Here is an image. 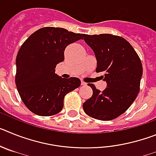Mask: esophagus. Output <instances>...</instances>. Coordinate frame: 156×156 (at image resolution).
<instances>
[{
  "label": "esophagus",
  "instance_id": "obj_1",
  "mask_svg": "<svg viewBox=\"0 0 156 156\" xmlns=\"http://www.w3.org/2000/svg\"><path fill=\"white\" fill-rule=\"evenodd\" d=\"M81 85H83V86H86L87 83L85 82H83V81H81Z\"/></svg>",
  "mask_w": 156,
  "mask_h": 156
}]
</instances>
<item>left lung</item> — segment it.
I'll return each mask as SVG.
<instances>
[{
  "label": "left lung",
  "instance_id": "left-lung-1",
  "mask_svg": "<svg viewBox=\"0 0 156 156\" xmlns=\"http://www.w3.org/2000/svg\"><path fill=\"white\" fill-rule=\"evenodd\" d=\"M97 59V73H104L107 87L103 91L88 83L93 90L91 98L83 108L89 116L99 120L115 119L129 108L140 90L143 73L141 62L127 41L108 34L83 35Z\"/></svg>",
  "mask_w": 156,
  "mask_h": 156
}]
</instances>
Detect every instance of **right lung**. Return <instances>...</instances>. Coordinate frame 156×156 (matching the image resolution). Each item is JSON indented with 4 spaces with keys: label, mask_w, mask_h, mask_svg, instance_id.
Masks as SVG:
<instances>
[{
    "label": "right lung",
    "mask_w": 156,
    "mask_h": 156,
    "mask_svg": "<svg viewBox=\"0 0 156 156\" xmlns=\"http://www.w3.org/2000/svg\"><path fill=\"white\" fill-rule=\"evenodd\" d=\"M83 37L63 28L44 27L23 43L16 57V83L22 101L32 112L41 116L58 113L65 95L79 87V78L65 79L55 73V68L64 61L66 47Z\"/></svg>",
    "instance_id": "right-lung-1"
}]
</instances>
